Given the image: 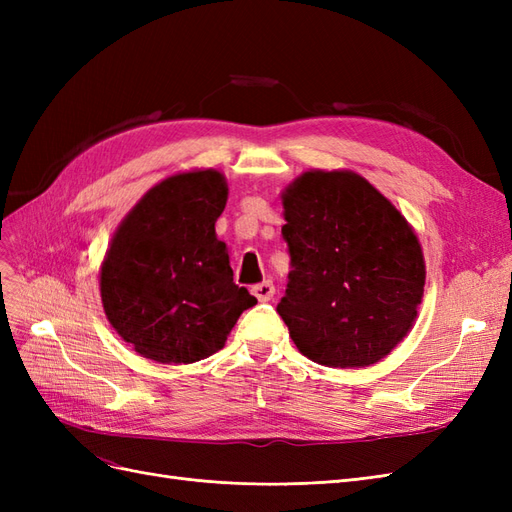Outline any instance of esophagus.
<instances>
[{"instance_id":"obj_1","label":"esophagus","mask_w":512,"mask_h":512,"mask_svg":"<svg viewBox=\"0 0 512 512\" xmlns=\"http://www.w3.org/2000/svg\"><path fill=\"white\" fill-rule=\"evenodd\" d=\"M252 294H254L258 301H271L273 294H275V286H273V282L267 280V282H262V284H256L252 288Z\"/></svg>"}]
</instances>
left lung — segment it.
<instances>
[{"label": "left lung", "instance_id": "1", "mask_svg": "<svg viewBox=\"0 0 512 512\" xmlns=\"http://www.w3.org/2000/svg\"><path fill=\"white\" fill-rule=\"evenodd\" d=\"M288 288L277 303L294 346L327 367H369L408 335L425 258L408 220L352 170H305L282 192Z\"/></svg>", "mask_w": 512, "mask_h": 512}]
</instances>
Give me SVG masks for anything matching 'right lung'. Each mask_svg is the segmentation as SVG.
I'll return each mask as SVG.
<instances>
[{
    "label": "right lung",
    "mask_w": 512,
    "mask_h": 512,
    "mask_svg": "<svg viewBox=\"0 0 512 512\" xmlns=\"http://www.w3.org/2000/svg\"><path fill=\"white\" fill-rule=\"evenodd\" d=\"M226 200L220 170L196 168L153 185L117 226L100 267L102 307L145 359H207L256 305L232 282L228 247L215 235Z\"/></svg>",
    "instance_id": "1"
}]
</instances>
